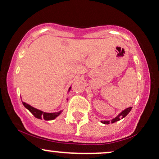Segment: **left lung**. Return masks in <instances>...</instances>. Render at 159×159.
I'll return each mask as SVG.
<instances>
[{"mask_svg": "<svg viewBox=\"0 0 159 159\" xmlns=\"http://www.w3.org/2000/svg\"><path fill=\"white\" fill-rule=\"evenodd\" d=\"M131 109H132V107H128V108L124 110V111H123L121 113H119V114L116 117H115L114 119H113L112 120H111V121H102V123H103V124H105V125H108V124H110V123H114V122H116V121L120 120L121 119H123L124 117L126 116L130 112Z\"/></svg>", "mask_w": 159, "mask_h": 159, "instance_id": "1", "label": "left lung"}]
</instances>
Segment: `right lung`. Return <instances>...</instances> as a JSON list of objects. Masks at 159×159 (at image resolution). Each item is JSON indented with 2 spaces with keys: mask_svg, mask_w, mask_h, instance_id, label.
Masks as SVG:
<instances>
[{
  "mask_svg": "<svg viewBox=\"0 0 159 159\" xmlns=\"http://www.w3.org/2000/svg\"><path fill=\"white\" fill-rule=\"evenodd\" d=\"M70 87L69 88V89H68V91H70ZM23 105H24L25 108L28 109L29 111L34 116V117H36V118L38 119H43L45 120H52V119H54L57 116H58L62 113V111H59V112H56V113L43 112V111H40V110L34 108V107H32L31 105H28V104L23 102Z\"/></svg>",
  "mask_w": 159,
  "mask_h": 159,
  "instance_id": "right-lung-1",
  "label": "right lung"
}]
</instances>
